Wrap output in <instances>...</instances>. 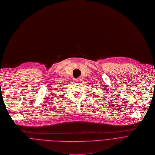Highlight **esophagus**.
Instances as JSON below:
<instances>
[{
  "instance_id": "1",
  "label": "esophagus",
  "mask_w": 155,
  "mask_h": 155,
  "mask_svg": "<svg viewBox=\"0 0 155 155\" xmlns=\"http://www.w3.org/2000/svg\"><path fill=\"white\" fill-rule=\"evenodd\" d=\"M81 78H76V79H75V82H81Z\"/></svg>"
}]
</instances>
